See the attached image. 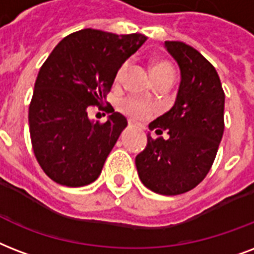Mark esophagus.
I'll return each mask as SVG.
<instances>
[{
    "label": "esophagus",
    "instance_id": "esophagus-1",
    "mask_svg": "<svg viewBox=\"0 0 254 254\" xmlns=\"http://www.w3.org/2000/svg\"><path fill=\"white\" fill-rule=\"evenodd\" d=\"M128 126L129 127H135V126H136V123H133V121H128Z\"/></svg>",
    "mask_w": 254,
    "mask_h": 254
}]
</instances>
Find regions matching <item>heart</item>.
Listing matches in <instances>:
<instances>
[{
    "instance_id": "1",
    "label": "heart",
    "mask_w": 254,
    "mask_h": 254,
    "mask_svg": "<svg viewBox=\"0 0 254 254\" xmlns=\"http://www.w3.org/2000/svg\"><path fill=\"white\" fill-rule=\"evenodd\" d=\"M127 68H128V62L122 64L121 67L118 68L117 74H115L117 83H121L123 80L126 72H127ZM151 74H152V78L162 75H174V68L166 61H159L152 66ZM119 109H121L122 113H125L126 115H128L133 119H137V121H145L149 117H152V114L155 113L154 106L149 105L145 100L139 99V98H126L121 102Z\"/></svg>"
}]
</instances>
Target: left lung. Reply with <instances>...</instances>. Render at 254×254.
<instances>
[{"instance_id":"obj_1","label":"left lung","mask_w":254,"mask_h":254,"mask_svg":"<svg viewBox=\"0 0 254 254\" xmlns=\"http://www.w3.org/2000/svg\"><path fill=\"white\" fill-rule=\"evenodd\" d=\"M180 68V84L170 111L149 123L156 133L135 159L141 183L155 193L174 196L193 190L211 170L224 132L225 94L216 68L190 45L166 41Z\"/></svg>"}]
</instances>
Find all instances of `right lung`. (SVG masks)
Returning <instances> with one entry per match:
<instances>
[{
	"mask_svg": "<svg viewBox=\"0 0 254 254\" xmlns=\"http://www.w3.org/2000/svg\"><path fill=\"white\" fill-rule=\"evenodd\" d=\"M145 41L137 33L83 29L64 37L45 61L29 107V127L35 158L53 182L75 188L98 179L127 119L111 107L106 123H94L87 109L103 103L118 68Z\"/></svg>",
	"mask_w": 254,
	"mask_h": 254,
	"instance_id": "obj_1",
	"label": "right lung"
}]
</instances>
